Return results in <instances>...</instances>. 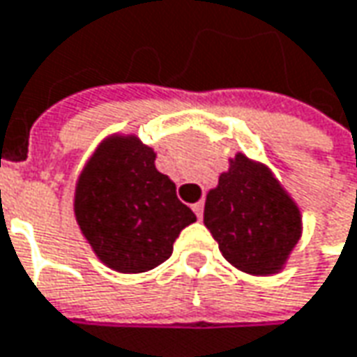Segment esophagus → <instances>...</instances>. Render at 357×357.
Returning a JSON list of instances; mask_svg holds the SVG:
<instances>
[{"instance_id": "1", "label": "esophagus", "mask_w": 357, "mask_h": 357, "mask_svg": "<svg viewBox=\"0 0 357 357\" xmlns=\"http://www.w3.org/2000/svg\"><path fill=\"white\" fill-rule=\"evenodd\" d=\"M192 211H195V214H197V218H202V211H204V204L202 202H197V204H192Z\"/></svg>"}]
</instances>
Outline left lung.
Returning a JSON list of instances; mask_svg holds the SVG:
<instances>
[{
	"instance_id": "obj_1",
	"label": "left lung",
	"mask_w": 357,
	"mask_h": 357,
	"mask_svg": "<svg viewBox=\"0 0 357 357\" xmlns=\"http://www.w3.org/2000/svg\"><path fill=\"white\" fill-rule=\"evenodd\" d=\"M204 227L232 266L266 276L284 266L302 220L272 172L238 153L206 195Z\"/></svg>"
}]
</instances>
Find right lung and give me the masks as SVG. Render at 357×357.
Instances as JSON below:
<instances>
[{"instance_id":"add662e5","label":"right lung","mask_w":357,"mask_h":357,"mask_svg":"<svg viewBox=\"0 0 357 357\" xmlns=\"http://www.w3.org/2000/svg\"><path fill=\"white\" fill-rule=\"evenodd\" d=\"M75 216L101 262L125 274L169 260L181 230L197 220L137 137H113L97 149L77 183Z\"/></svg>"}]
</instances>
